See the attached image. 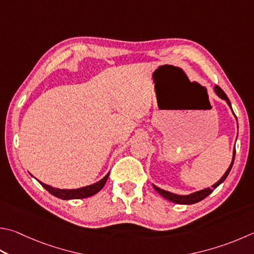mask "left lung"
<instances>
[{"mask_svg": "<svg viewBox=\"0 0 254 254\" xmlns=\"http://www.w3.org/2000/svg\"><path fill=\"white\" fill-rule=\"evenodd\" d=\"M214 92H215V94L218 95L220 99L224 100L225 102L228 103L230 109L232 110L231 103H230V100H229V98L227 96V94H225L224 92L222 91V89H221V87H219L218 85H215V86H214ZM232 113H233L234 117H236V114H234L233 110H232ZM236 119H237V117H236ZM237 122H238V120H237ZM237 137H238V136H237ZM234 156H236V147H234V150H233L232 161H231V163H230L228 170H227V171H225V173L222 175V177H221V179L219 180V181L215 182V183L213 184V186H211L210 188H205V189H202V190L192 192V193H190V194L182 195V194H175V193L162 190V189L155 187L154 184H152V186H153L154 190H155L156 192H158L161 196H163L164 199H167V200H169V201L174 202V203H178V204H193V203H196V202H200L201 200H203L204 197H206L207 195L211 194V193L213 192L214 189L218 188V187L220 186V184L222 183L225 179H227V177L229 175L230 171H231V169H232V165H233V162H234Z\"/></svg>", "mask_w": 254, "mask_h": 254, "instance_id": "8db88e82", "label": "left lung"}]
</instances>
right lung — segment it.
<instances>
[{
	"label": "right lung",
	"mask_w": 254,
	"mask_h": 254,
	"mask_svg": "<svg viewBox=\"0 0 254 254\" xmlns=\"http://www.w3.org/2000/svg\"><path fill=\"white\" fill-rule=\"evenodd\" d=\"M110 172H108V174L105 175L104 178H102L100 181L95 182L93 184H90V186L86 187H82L79 189H59V188H53L51 186H48L43 182H40L41 186H42L45 190L49 191L51 194L59 197V199L62 200H74V199H84V197H89L92 196L98 193L101 189L104 187V184L107 183L108 179H109Z\"/></svg>",
	"instance_id": "obj_1"
}]
</instances>
